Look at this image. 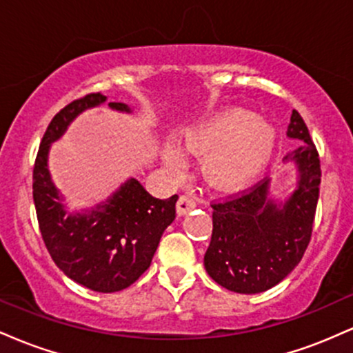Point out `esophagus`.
<instances>
[{"label": "esophagus", "mask_w": 353, "mask_h": 353, "mask_svg": "<svg viewBox=\"0 0 353 353\" xmlns=\"http://www.w3.org/2000/svg\"><path fill=\"white\" fill-rule=\"evenodd\" d=\"M194 208H196V199H194L192 194H182V196L179 197V201H177V205H176L177 214H179V216H184L188 210L194 209Z\"/></svg>", "instance_id": "1"}]
</instances>
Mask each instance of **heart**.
Returning a JSON list of instances; mask_svg holds the SVG:
<instances>
[{"mask_svg": "<svg viewBox=\"0 0 353 353\" xmlns=\"http://www.w3.org/2000/svg\"><path fill=\"white\" fill-rule=\"evenodd\" d=\"M275 131L269 123L245 111H224L182 131L176 148L201 156L202 176L217 189H236L257 177L272 157ZM165 164L179 168L177 151L164 154Z\"/></svg>", "mask_w": 353, "mask_h": 353, "instance_id": "heart-1", "label": "heart"}]
</instances>
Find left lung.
I'll return each instance as SVG.
<instances>
[{
    "instance_id": "8db88e82",
    "label": "left lung",
    "mask_w": 353,
    "mask_h": 353,
    "mask_svg": "<svg viewBox=\"0 0 353 353\" xmlns=\"http://www.w3.org/2000/svg\"><path fill=\"white\" fill-rule=\"evenodd\" d=\"M287 136L301 145L283 157L297 165V184L285 201L269 196L270 181L265 179L241 196L212 204V237L204 267L232 292L272 289L302 261L310 242L322 172L309 129L295 109Z\"/></svg>"
}]
</instances>
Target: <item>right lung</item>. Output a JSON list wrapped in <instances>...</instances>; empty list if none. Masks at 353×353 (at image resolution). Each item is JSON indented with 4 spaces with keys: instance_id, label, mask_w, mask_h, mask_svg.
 Here are the masks:
<instances>
[{
    "instance_id": "obj_1",
    "label": "right lung",
    "mask_w": 353,
    "mask_h": 353,
    "mask_svg": "<svg viewBox=\"0 0 353 353\" xmlns=\"http://www.w3.org/2000/svg\"><path fill=\"white\" fill-rule=\"evenodd\" d=\"M106 99L101 92H91L52 117L36 156L33 199L39 230L54 264L81 285L109 294L129 287L149 269L161 236L176 219L177 194L156 199L131 177L96 209L66 212L48 171L50 148L81 112ZM109 108L131 112L124 103H109Z\"/></svg>"
}]
</instances>
